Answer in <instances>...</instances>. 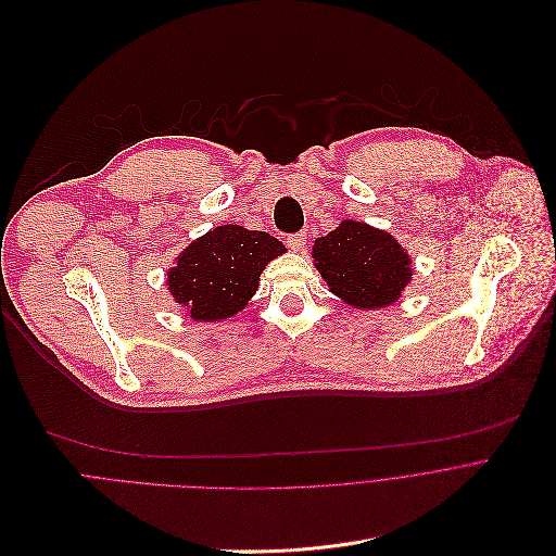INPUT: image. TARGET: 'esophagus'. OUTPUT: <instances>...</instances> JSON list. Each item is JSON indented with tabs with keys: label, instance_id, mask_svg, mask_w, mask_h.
I'll return each instance as SVG.
<instances>
[{
	"label": "esophagus",
	"instance_id": "esophagus-1",
	"mask_svg": "<svg viewBox=\"0 0 556 556\" xmlns=\"http://www.w3.org/2000/svg\"><path fill=\"white\" fill-rule=\"evenodd\" d=\"M287 245H289V250H293V252H302L304 245H306V232H293V235H289V237H287Z\"/></svg>",
	"mask_w": 556,
	"mask_h": 556
}]
</instances>
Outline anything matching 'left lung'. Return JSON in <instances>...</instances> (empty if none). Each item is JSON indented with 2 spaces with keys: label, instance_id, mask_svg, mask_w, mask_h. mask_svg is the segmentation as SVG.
<instances>
[{
  "label": "left lung",
  "instance_id": "obj_1",
  "mask_svg": "<svg viewBox=\"0 0 556 556\" xmlns=\"http://www.w3.org/2000/svg\"><path fill=\"white\" fill-rule=\"evenodd\" d=\"M313 258L328 289L357 308L396 302L412 278L409 256L394 237L359 220H344L317 239Z\"/></svg>",
  "mask_w": 556,
  "mask_h": 556
}]
</instances>
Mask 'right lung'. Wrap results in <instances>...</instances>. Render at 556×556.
I'll return each mask as SVG.
<instances>
[{"label":"right lung","mask_w":556,"mask_h":556,"mask_svg":"<svg viewBox=\"0 0 556 556\" xmlns=\"http://www.w3.org/2000/svg\"><path fill=\"white\" fill-rule=\"evenodd\" d=\"M285 252V245L267 232L220 226L179 254L168 271V289L188 306L192 319H226L248 304L267 263Z\"/></svg>","instance_id":"add662e5"}]
</instances>
